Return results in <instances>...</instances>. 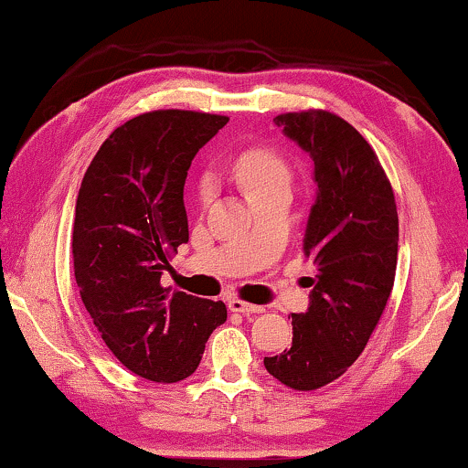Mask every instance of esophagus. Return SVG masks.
Here are the masks:
<instances>
[{"mask_svg": "<svg viewBox=\"0 0 468 468\" xmlns=\"http://www.w3.org/2000/svg\"><path fill=\"white\" fill-rule=\"evenodd\" d=\"M229 309H231V312H237V314H243V315H256V314L265 312V307H262V305H252V303H246V301H239V299L229 301Z\"/></svg>", "mask_w": 468, "mask_h": 468, "instance_id": "34e87169", "label": "esophagus"}]
</instances>
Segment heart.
<instances>
[{"label": "heart", "mask_w": 468, "mask_h": 468, "mask_svg": "<svg viewBox=\"0 0 468 468\" xmlns=\"http://www.w3.org/2000/svg\"><path fill=\"white\" fill-rule=\"evenodd\" d=\"M233 171L248 199L262 190L278 186V184H291V171L286 163L273 150L267 148H250L241 153L237 156ZM206 195L207 184H203V197Z\"/></svg>", "instance_id": "obj_1"}]
</instances>
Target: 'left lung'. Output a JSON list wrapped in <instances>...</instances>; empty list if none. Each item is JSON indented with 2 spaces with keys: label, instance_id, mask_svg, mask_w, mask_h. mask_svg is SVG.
<instances>
[{
  "label": "left lung",
  "instance_id": "obj_1",
  "mask_svg": "<svg viewBox=\"0 0 468 468\" xmlns=\"http://www.w3.org/2000/svg\"><path fill=\"white\" fill-rule=\"evenodd\" d=\"M282 127L314 161L315 199L303 252L314 261L305 314H292V346L265 368L294 390L331 384L365 350L392 292L399 216L390 182L367 140L324 110L280 114Z\"/></svg>",
  "mask_w": 468,
  "mask_h": 468
}]
</instances>
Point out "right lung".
Wrapping results in <instances>:
<instances>
[{"mask_svg":"<svg viewBox=\"0 0 468 468\" xmlns=\"http://www.w3.org/2000/svg\"><path fill=\"white\" fill-rule=\"evenodd\" d=\"M227 116L156 110L131 118L97 150L74 220V275L105 346L140 378L171 384L195 373L225 324L222 301L161 286L169 256L188 241L184 182Z\"/></svg>","mask_w":468,"mask_h":468,"instance_id":"obj_1","label":"right lung"}]
</instances>
